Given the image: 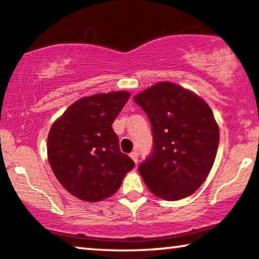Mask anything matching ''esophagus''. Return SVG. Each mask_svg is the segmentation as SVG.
<instances>
[{
  "instance_id": "34e87169",
  "label": "esophagus",
  "mask_w": 259,
  "mask_h": 259,
  "mask_svg": "<svg viewBox=\"0 0 259 259\" xmlns=\"http://www.w3.org/2000/svg\"><path fill=\"white\" fill-rule=\"evenodd\" d=\"M130 157L133 158V161L137 164V162H138V152L137 151H133L130 154Z\"/></svg>"
}]
</instances>
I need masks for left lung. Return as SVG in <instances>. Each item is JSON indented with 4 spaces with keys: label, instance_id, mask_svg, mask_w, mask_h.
<instances>
[{
    "label": "left lung",
    "instance_id": "obj_1",
    "mask_svg": "<svg viewBox=\"0 0 259 259\" xmlns=\"http://www.w3.org/2000/svg\"><path fill=\"white\" fill-rule=\"evenodd\" d=\"M134 101L150 119L154 148L138 165L152 194L178 201L194 194L216 158L220 129L206 102L171 82H158Z\"/></svg>",
    "mask_w": 259,
    "mask_h": 259
}]
</instances>
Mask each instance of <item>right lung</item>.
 Returning <instances> with one entry per match:
<instances>
[{
  "instance_id": "obj_1",
  "label": "right lung",
  "mask_w": 259,
  "mask_h": 259,
  "mask_svg": "<svg viewBox=\"0 0 259 259\" xmlns=\"http://www.w3.org/2000/svg\"><path fill=\"white\" fill-rule=\"evenodd\" d=\"M128 92L97 94L72 103L48 135V161L58 182L85 202L110 197L135 163L119 149L112 123Z\"/></svg>"
}]
</instances>
